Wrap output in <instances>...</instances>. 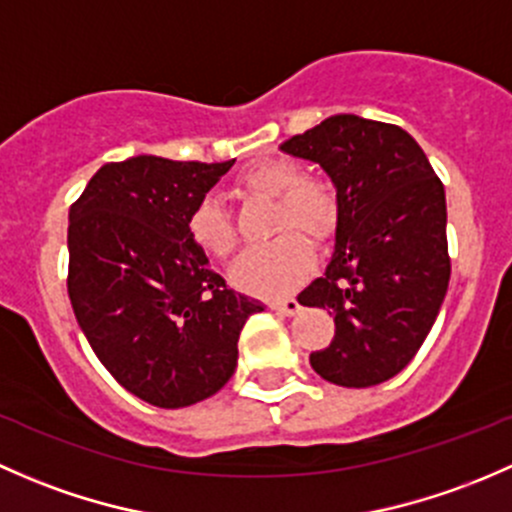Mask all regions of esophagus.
I'll return each mask as SVG.
<instances>
[{
    "label": "esophagus",
    "instance_id": "obj_1",
    "mask_svg": "<svg viewBox=\"0 0 512 512\" xmlns=\"http://www.w3.org/2000/svg\"><path fill=\"white\" fill-rule=\"evenodd\" d=\"M268 308L291 318V315H295L300 310V303L295 298H283V300H271V303H268Z\"/></svg>",
    "mask_w": 512,
    "mask_h": 512
}]
</instances>
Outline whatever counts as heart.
<instances>
[{"mask_svg":"<svg viewBox=\"0 0 512 512\" xmlns=\"http://www.w3.org/2000/svg\"><path fill=\"white\" fill-rule=\"evenodd\" d=\"M239 187L246 194L263 199H276V212L271 219V234L278 236L268 246L249 251L234 266L236 286L254 295L291 293L310 268V254L301 239H325L335 224V199L325 182L315 177H300L295 162L266 160L246 170L239 177ZM189 239L204 254L226 261L234 256L236 231L231 219L217 199H202L187 219ZM284 236L281 237L280 234ZM294 236L291 237L290 234Z\"/></svg>","mask_w":512,"mask_h":512,"instance_id":"b5f03b06","label":"heart"}]
</instances>
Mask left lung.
Wrapping results in <instances>:
<instances>
[{
    "instance_id": "8db88e82",
    "label": "left lung",
    "mask_w": 512,
    "mask_h": 512,
    "mask_svg": "<svg viewBox=\"0 0 512 512\" xmlns=\"http://www.w3.org/2000/svg\"><path fill=\"white\" fill-rule=\"evenodd\" d=\"M281 150L335 187L333 256L298 295L335 318L310 365L340 387L387 382L419 352L449 288L444 184L407 130L360 115H333Z\"/></svg>"
}]
</instances>
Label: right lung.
Here are the masks:
<instances>
[{
    "mask_svg": "<svg viewBox=\"0 0 512 512\" xmlns=\"http://www.w3.org/2000/svg\"><path fill=\"white\" fill-rule=\"evenodd\" d=\"M226 162L155 155L103 165L68 212V298L103 367L142 402L179 409L217 394L239 360L254 298L192 244L187 219Z\"/></svg>",
    "mask_w": 512,
    "mask_h": 512,
    "instance_id": "obj_1",
    "label": "right lung"
}]
</instances>
